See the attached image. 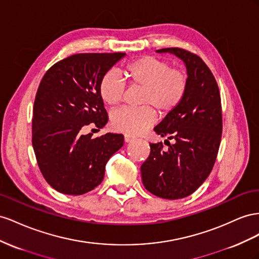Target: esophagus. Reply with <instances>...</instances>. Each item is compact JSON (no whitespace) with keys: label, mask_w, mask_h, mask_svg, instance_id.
<instances>
[{"label":"esophagus","mask_w":259,"mask_h":259,"mask_svg":"<svg viewBox=\"0 0 259 259\" xmlns=\"http://www.w3.org/2000/svg\"><path fill=\"white\" fill-rule=\"evenodd\" d=\"M135 139H136L135 137H132V136H130V135H124V142H127V143L132 142Z\"/></svg>","instance_id":"1"}]
</instances>
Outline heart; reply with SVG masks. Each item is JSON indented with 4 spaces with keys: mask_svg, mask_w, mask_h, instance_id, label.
Returning <instances> with one entry per match:
<instances>
[{
    "mask_svg": "<svg viewBox=\"0 0 259 259\" xmlns=\"http://www.w3.org/2000/svg\"><path fill=\"white\" fill-rule=\"evenodd\" d=\"M125 82L115 71L102 76L98 91L104 104L114 107L124 97V83L131 88H141L137 108H120L112 117V125L117 131L140 135L156 120V110L167 115L178 107L186 98L189 76L182 68L170 67L168 62L156 56L139 57L125 65Z\"/></svg>",
    "mask_w": 259,
    "mask_h": 259,
    "instance_id": "obj_1",
    "label": "heart"
}]
</instances>
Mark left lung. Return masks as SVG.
Instances as JSON below:
<instances>
[{
	"instance_id": "1",
	"label": "left lung",
	"mask_w": 259,
	"mask_h": 259,
	"mask_svg": "<svg viewBox=\"0 0 259 259\" xmlns=\"http://www.w3.org/2000/svg\"><path fill=\"white\" fill-rule=\"evenodd\" d=\"M157 52L184 62L189 89L181 104L154 128L176 142L169 143L168 150L161 142L150 143V156L141 166L142 182L154 195L178 199L201 187L215 165L223 134L221 99L215 77L198 55L180 48Z\"/></svg>"
}]
</instances>
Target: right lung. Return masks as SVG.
<instances>
[{
	"instance_id": "1",
	"label": "right lung",
	"mask_w": 259,
	"mask_h": 259,
	"mask_svg": "<svg viewBox=\"0 0 259 259\" xmlns=\"http://www.w3.org/2000/svg\"><path fill=\"white\" fill-rule=\"evenodd\" d=\"M124 53H81L57 62L36 91L32 146L44 179L63 194L81 195L104 179L108 159L123 145V136L82 135L88 124L103 128L107 112L99 95L102 76Z\"/></svg>"
}]
</instances>
